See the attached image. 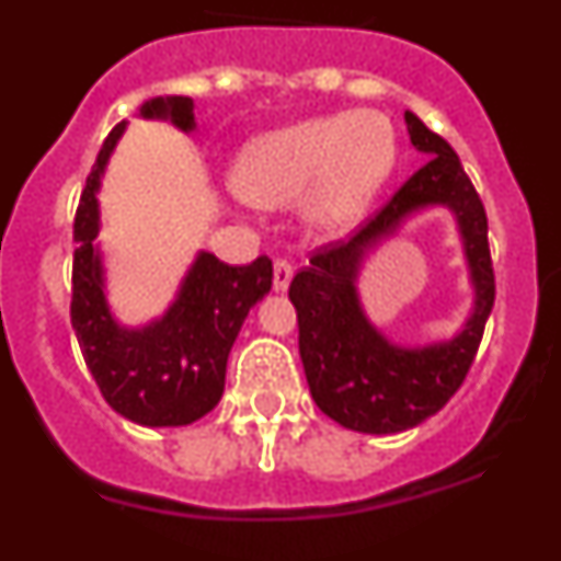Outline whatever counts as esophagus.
Segmentation results:
<instances>
[{
	"instance_id": "34e87169",
	"label": "esophagus",
	"mask_w": 561,
	"mask_h": 561,
	"mask_svg": "<svg viewBox=\"0 0 561 561\" xmlns=\"http://www.w3.org/2000/svg\"><path fill=\"white\" fill-rule=\"evenodd\" d=\"M291 275H295V270H291L289 261H275V266H272V286H275V291H286L291 284Z\"/></svg>"
}]
</instances>
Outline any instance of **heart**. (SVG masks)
I'll return each instance as SVG.
<instances>
[{
	"label": "heart",
	"mask_w": 561,
	"mask_h": 561,
	"mask_svg": "<svg viewBox=\"0 0 561 561\" xmlns=\"http://www.w3.org/2000/svg\"><path fill=\"white\" fill-rule=\"evenodd\" d=\"M396 160L399 137L388 114L359 108L257 134L238 151L230 180L261 207H286L306 196L311 230L340 238L365 221Z\"/></svg>",
	"instance_id": "obj_1"
}]
</instances>
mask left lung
<instances>
[{
  "label": "left lung",
  "mask_w": 561,
  "mask_h": 561,
  "mask_svg": "<svg viewBox=\"0 0 561 561\" xmlns=\"http://www.w3.org/2000/svg\"><path fill=\"white\" fill-rule=\"evenodd\" d=\"M410 142L427 157L424 168L399 187L345 244H329L297 272L289 300L297 309L300 359L311 399L345 430L368 435L404 433L438 413L469 374L485 320L494 306L489 221L483 202L444 137L404 112ZM447 206L465 244L473 311L458 335L430 346H396L364 314L358 272L367 255L419 211Z\"/></svg>",
  "instance_id": "8db88e82"
}]
</instances>
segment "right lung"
I'll list each match as a JSON object with an SVG mask.
<instances>
[{
    "label": "right lung",
    "instance_id": "add662e5",
    "mask_svg": "<svg viewBox=\"0 0 561 561\" xmlns=\"http://www.w3.org/2000/svg\"><path fill=\"white\" fill-rule=\"evenodd\" d=\"M140 117L196 131L191 98H151ZM123 131L126 121L106 137L81 193L69 314L89 374L114 413L142 427H185L219 404L232 342L252 306L272 289V261L261 255L247 266H227L213 252H196L165 314L146 325H123L108 306L98 247V191Z\"/></svg>",
    "mask_w": 561,
    "mask_h": 561
}]
</instances>
